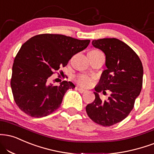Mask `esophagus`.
<instances>
[{
	"label": "esophagus",
	"instance_id": "esophagus-1",
	"mask_svg": "<svg viewBox=\"0 0 154 154\" xmlns=\"http://www.w3.org/2000/svg\"><path fill=\"white\" fill-rule=\"evenodd\" d=\"M77 90H78L79 92H81V93H83V92H86V90H84V89L81 88H77Z\"/></svg>",
	"mask_w": 154,
	"mask_h": 154
}]
</instances>
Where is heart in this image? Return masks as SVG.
I'll list each match as a JSON object with an SVG mask.
<instances>
[{
  "label": "heart",
  "instance_id": "b5f03b06",
  "mask_svg": "<svg viewBox=\"0 0 154 154\" xmlns=\"http://www.w3.org/2000/svg\"><path fill=\"white\" fill-rule=\"evenodd\" d=\"M95 51H96V50H95ZM76 81H77V82L78 83L79 85H82L83 87H88L90 86V84H91L92 79L85 75H80L77 76V78H76Z\"/></svg>",
  "mask_w": 154,
  "mask_h": 154
}]
</instances>
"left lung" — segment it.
I'll return each mask as SVG.
<instances>
[{
	"mask_svg": "<svg viewBox=\"0 0 154 154\" xmlns=\"http://www.w3.org/2000/svg\"><path fill=\"white\" fill-rule=\"evenodd\" d=\"M92 44L104 52L107 69L95 88V100L87 105L86 112L95 123L111 126L125 119L133 110L141 91L143 69L136 53L118 38L93 40ZM105 90L111 95L107 101H102L98 93H106Z\"/></svg>",
	"mask_w": 154,
	"mask_h": 154,
	"instance_id": "obj_1",
	"label": "left lung"
}]
</instances>
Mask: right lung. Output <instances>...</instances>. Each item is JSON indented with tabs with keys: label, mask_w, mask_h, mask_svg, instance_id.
Wrapping results in <instances>:
<instances>
[{
	"label": "right lung",
	"mask_w": 154,
	"mask_h": 154,
	"mask_svg": "<svg viewBox=\"0 0 154 154\" xmlns=\"http://www.w3.org/2000/svg\"><path fill=\"white\" fill-rule=\"evenodd\" d=\"M90 42L51 34L36 35L26 42L12 67L11 86L17 106L34 118L44 117L57 110L65 92L75 86L67 81L54 85L50 77L86 49Z\"/></svg>",
	"instance_id": "obj_1"
}]
</instances>
